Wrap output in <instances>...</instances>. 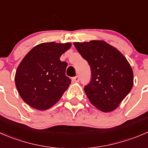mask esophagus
<instances>
[{"label": "esophagus", "mask_w": 148, "mask_h": 148, "mask_svg": "<svg viewBox=\"0 0 148 148\" xmlns=\"http://www.w3.org/2000/svg\"><path fill=\"white\" fill-rule=\"evenodd\" d=\"M73 81L74 82H79V76H76V77H73Z\"/></svg>", "instance_id": "1"}]
</instances>
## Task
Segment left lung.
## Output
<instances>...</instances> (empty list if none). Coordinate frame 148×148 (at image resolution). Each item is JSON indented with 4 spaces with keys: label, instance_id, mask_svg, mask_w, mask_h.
<instances>
[{
    "label": "left lung",
    "instance_id": "left-lung-1",
    "mask_svg": "<svg viewBox=\"0 0 148 148\" xmlns=\"http://www.w3.org/2000/svg\"><path fill=\"white\" fill-rule=\"evenodd\" d=\"M79 53L90 66L92 78L84 86L90 102L109 112L117 108L133 86V71L120 51L104 41L75 42Z\"/></svg>",
    "mask_w": 148,
    "mask_h": 148
}]
</instances>
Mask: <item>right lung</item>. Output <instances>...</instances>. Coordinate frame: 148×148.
Returning a JSON list of instances; mask_svg holds the SVG:
<instances>
[{
	"mask_svg": "<svg viewBox=\"0 0 148 148\" xmlns=\"http://www.w3.org/2000/svg\"><path fill=\"white\" fill-rule=\"evenodd\" d=\"M70 43L49 42L36 46L18 66L15 83L21 97L34 109L46 110L54 105L71 84L66 76L67 63L60 56Z\"/></svg>",
	"mask_w": 148,
	"mask_h": 148,
	"instance_id": "1",
	"label": "right lung"
}]
</instances>
